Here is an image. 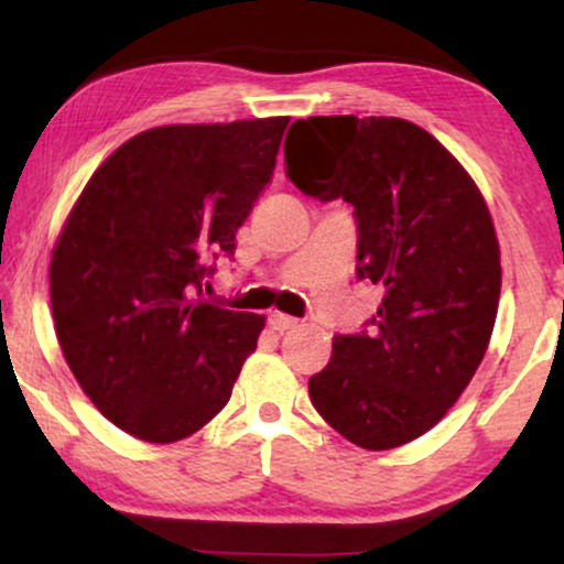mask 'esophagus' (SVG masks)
Returning <instances> with one entry per match:
<instances>
[{"mask_svg":"<svg viewBox=\"0 0 564 564\" xmlns=\"http://www.w3.org/2000/svg\"><path fill=\"white\" fill-rule=\"evenodd\" d=\"M292 326H297V321L290 318V315H284V313L269 315V328H272V330H280V334H282V330H288Z\"/></svg>","mask_w":564,"mask_h":564,"instance_id":"34e87169","label":"esophagus"}]
</instances>
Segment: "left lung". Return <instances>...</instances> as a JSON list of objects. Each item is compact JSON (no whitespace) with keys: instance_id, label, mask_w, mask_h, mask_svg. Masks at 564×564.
Here are the masks:
<instances>
[{"instance_id":"8db88e82","label":"left lung","mask_w":564,"mask_h":564,"mask_svg":"<svg viewBox=\"0 0 564 564\" xmlns=\"http://www.w3.org/2000/svg\"><path fill=\"white\" fill-rule=\"evenodd\" d=\"M290 130V182L354 207L357 276L384 288L365 330L334 336L307 392L351 444L392 449L436 426L480 367L500 297L496 228L459 161L413 122L330 115Z\"/></svg>"}]
</instances>
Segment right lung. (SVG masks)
Segmentation results:
<instances>
[{
    "mask_svg": "<svg viewBox=\"0 0 564 564\" xmlns=\"http://www.w3.org/2000/svg\"><path fill=\"white\" fill-rule=\"evenodd\" d=\"M290 118L166 126L84 187L51 259L56 336L97 411L172 444L228 403L264 318L203 300L272 180Z\"/></svg>",
    "mask_w": 564,
    "mask_h": 564,
    "instance_id": "right-lung-1",
    "label": "right lung"
}]
</instances>
